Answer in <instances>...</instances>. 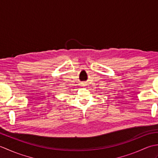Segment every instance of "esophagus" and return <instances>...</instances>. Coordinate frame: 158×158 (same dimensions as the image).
<instances>
[{"instance_id": "esophagus-1", "label": "esophagus", "mask_w": 158, "mask_h": 158, "mask_svg": "<svg viewBox=\"0 0 158 158\" xmlns=\"http://www.w3.org/2000/svg\"><path fill=\"white\" fill-rule=\"evenodd\" d=\"M82 84H83L82 85H85V82H83V83H82Z\"/></svg>"}]
</instances>
